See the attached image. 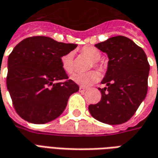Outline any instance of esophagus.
<instances>
[{
  "label": "esophagus",
  "instance_id": "esophagus-1",
  "mask_svg": "<svg viewBox=\"0 0 158 158\" xmlns=\"http://www.w3.org/2000/svg\"><path fill=\"white\" fill-rule=\"evenodd\" d=\"M85 90H86L85 88H84V87H82V86H80V87H79V91H80V92H85Z\"/></svg>",
  "mask_w": 158,
  "mask_h": 158
}]
</instances>
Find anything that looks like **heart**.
<instances>
[{"mask_svg":"<svg viewBox=\"0 0 158 158\" xmlns=\"http://www.w3.org/2000/svg\"><path fill=\"white\" fill-rule=\"evenodd\" d=\"M81 54L86 57H88L89 60H91V64L89 66V69L92 68L93 66L96 69L102 71L104 69V66L99 60L102 56V52L98 49L92 46V45H86L81 49ZM61 64H62V69L67 73H72L74 70V61H73V52H68L61 57ZM99 78L98 73L96 71H89L85 73H75L72 76V79L77 84H79L82 86H89L97 81Z\"/></svg>","mask_w":158,"mask_h":158,"instance_id":"heart-1","label":"heart"}]
</instances>
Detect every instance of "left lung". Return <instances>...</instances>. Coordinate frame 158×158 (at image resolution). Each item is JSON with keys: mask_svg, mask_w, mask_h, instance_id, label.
Instances as JSON below:
<instances>
[{"mask_svg": "<svg viewBox=\"0 0 158 158\" xmlns=\"http://www.w3.org/2000/svg\"><path fill=\"white\" fill-rule=\"evenodd\" d=\"M106 53L108 64L100 89L102 99L89 106L91 116L114 125L127 122L146 98L150 65L141 47L125 36L118 35L96 44Z\"/></svg>", "mask_w": 158, "mask_h": 158, "instance_id": "obj_1", "label": "left lung"}]
</instances>
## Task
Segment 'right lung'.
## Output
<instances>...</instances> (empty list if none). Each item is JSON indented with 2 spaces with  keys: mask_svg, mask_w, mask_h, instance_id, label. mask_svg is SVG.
Instances as JSON below:
<instances>
[{
  "mask_svg": "<svg viewBox=\"0 0 158 158\" xmlns=\"http://www.w3.org/2000/svg\"><path fill=\"white\" fill-rule=\"evenodd\" d=\"M77 47L45 36L19 42L7 61L6 86L19 116L33 123L58 118L79 85L62 69L61 57Z\"/></svg>",
  "mask_w": 158,
  "mask_h": 158,
  "instance_id": "right-lung-1",
  "label": "right lung"
}]
</instances>
